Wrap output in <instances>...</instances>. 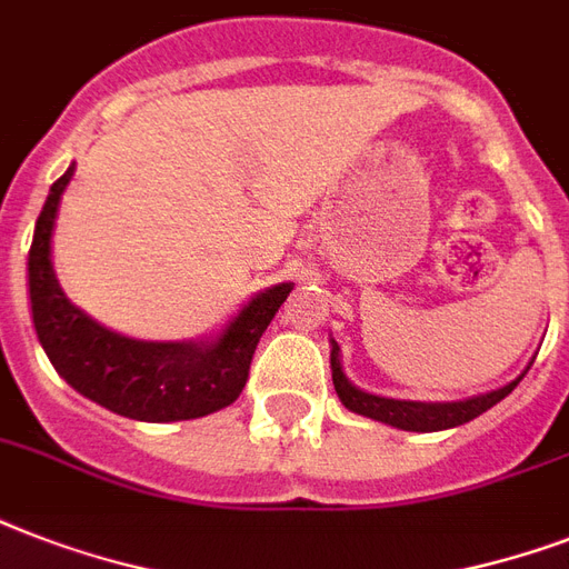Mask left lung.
<instances>
[{"label":"left lung","instance_id":"8db88e82","mask_svg":"<svg viewBox=\"0 0 569 569\" xmlns=\"http://www.w3.org/2000/svg\"><path fill=\"white\" fill-rule=\"evenodd\" d=\"M535 363V360H531ZM529 363V366H531ZM526 366V372H529ZM330 372H333V387H337L339 401L351 410V413L369 416L375 422L392 425L398 431H416V433H431V431H446V428H458V425L472 422L476 416L499 405L513 387L526 378H513L511 383H505L499 389L481 392V396L460 398V401H410V398H387L366 392V389L355 387L351 380L342 372V355H339L337 339H330Z\"/></svg>","mask_w":569,"mask_h":569}]
</instances>
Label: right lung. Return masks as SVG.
<instances>
[{"label": "right lung", "mask_w": 569, "mask_h": 569, "mask_svg": "<svg viewBox=\"0 0 569 569\" xmlns=\"http://www.w3.org/2000/svg\"><path fill=\"white\" fill-rule=\"evenodd\" d=\"M73 171L70 164L52 182L29 250L31 321L49 363L79 396L138 422L200 419L232 405L248 383L259 337L295 283L268 286L218 333L200 339L156 342L106 328L67 298L52 268V227Z\"/></svg>", "instance_id": "add662e5"}]
</instances>
